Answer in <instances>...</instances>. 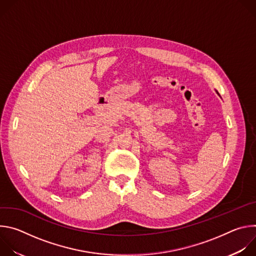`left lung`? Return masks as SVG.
Returning <instances> with one entry per match:
<instances>
[{"label":"left lung","mask_w":256,"mask_h":256,"mask_svg":"<svg viewBox=\"0 0 256 256\" xmlns=\"http://www.w3.org/2000/svg\"><path fill=\"white\" fill-rule=\"evenodd\" d=\"M216 93H218V92H216Z\"/></svg>","instance_id":"1"}]
</instances>
